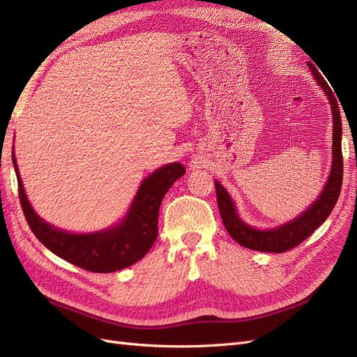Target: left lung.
Masks as SVG:
<instances>
[{"instance_id": "8db88e82", "label": "left lung", "mask_w": 357, "mask_h": 357, "mask_svg": "<svg viewBox=\"0 0 357 357\" xmlns=\"http://www.w3.org/2000/svg\"><path fill=\"white\" fill-rule=\"evenodd\" d=\"M308 67L314 75L317 83L325 91L328 100L332 107V119H333V146H332V168L331 176L326 181V186L320 193L317 201L311 204V207L305 210L296 219L290 220L275 229H256L248 226L241 220L236 214L235 205L229 197V193L219 181H214L215 185V195H218V205L222 215V222L226 231L229 232L232 238L241 244L243 247L252 248L257 252L266 253H283L290 250L302 241L307 240L308 236L314 232L319 226L328 219V215L332 213L335 204L338 201L341 186H342V152H341V135H342V125H341V114L340 107L337 102V96L333 95L328 82L321 77V74L317 68L308 62Z\"/></svg>"}]
</instances>
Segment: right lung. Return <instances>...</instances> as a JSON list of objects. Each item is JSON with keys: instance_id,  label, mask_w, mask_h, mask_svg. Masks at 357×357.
<instances>
[{"instance_id": "right-lung-1", "label": "right lung", "mask_w": 357, "mask_h": 357, "mask_svg": "<svg viewBox=\"0 0 357 357\" xmlns=\"http://www.w3.org/2000/svg\"><path fill=\"white\" fill-rule=\"evenodd\" d=\"M12 156L20 205L29 228L38 241L63 261L86 271L101 274L131 266L146 256L158 238L160 202L172 183L186 172L178 162L156 169L142 183L131 208L121 223L95 234H71L53 228L32 210L19 176L15 153Z\"/></svg>"}]
</instances>
